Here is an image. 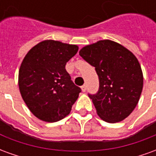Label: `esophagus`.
I'll return each instance as SVG.
<instances>
[{"instance_id":"obj_1","label":"esophagus","mask_w":156,"mask_h":156,"mask_svg":"<svg viewBox=\"0 0 156 156\" xmlns=\"http://www.w3.org/2000/svg\"><path fill=\"white\" fill-rule=\"evenodd\" d=\"M81 88H82V91L85 92L86 90H87V86H86V85H83V86L81 87Z\"/></svg>"}]
</instances>
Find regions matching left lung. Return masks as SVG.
Segmentation results:
<instances>
[{
    "mask_svg": "<svg viewBox=\"0 0 156 156\" xmlns=\"http://www.w3.org/2000/svg\"><path fill=\"white\" fill-rule=\"evenodd\" d=\"M79 55L98 76V92L88 94L98 116L108 123L124 120L138 105L143 88V73L136 57L108 39L85 46Z\"/></svg>",
    "mask_w": 156,
    "mask_h": 156,
    "instance_id": "obj_1",
    "label": "left lung"
}]
</instances>
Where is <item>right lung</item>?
Listing matches in <instances>:
<instances>
[{
  "label": "right lung",
  "instance_id": "add662e5",
  "mask_svg": "<svg viewBox=\"0 0 156 156\" xmlns=\"http://www.w3.org/2000/svg\"><path fill=\"white\" fill-rule=\"evenodd\" d=\"M78 50L77 45L45 40L25 56L19 69V89L39 119L52 123L70 114L81 88L72 81L65 66Z\"/></svg>",
  "mask_w": 156,
  "mask_h": 156
}]
</instances>
